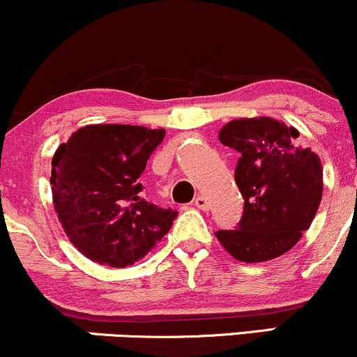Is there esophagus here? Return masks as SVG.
<instances>
[{
    "instance_id": "obj_1",
    "label": "esophagus",
    "mask_w": 357,
    "mask_h": 357,
    "mask_svg": "<svg viewBox=\"0 0 357 357\" xmlns=\"http://www.w3.org/2000/svg\"><path fill=\"white\" fill-rule=\"evenodd\" d=\"M195 206H197V208H199V210L206 211V210H210V202L205 197H203V195H198V197L195 198Z\"/></svg>"
}]
</instances>
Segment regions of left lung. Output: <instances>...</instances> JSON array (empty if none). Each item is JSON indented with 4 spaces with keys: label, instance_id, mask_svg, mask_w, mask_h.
<instances>
[{
    "label": "left lung",
    "instance_id": "8db88e82",
    "mask_svg": "<svg viewBox=\"0 0 357 357\" xmlns=\"http://www.w3.org/2000/svg\"><path fill=\"white\" fill-rule=\"evenodd\" d=\"M298 130L256 116L223 125L218 140L241 154L236 183L244 213L236 230L215 232L223 249L242 262H264L288 252L310 229L324 191L320 158L296 146Z\"/></svg>",
    "mask_w": 357,
    "mask_h": 357
}]
</instances>
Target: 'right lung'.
<instances>
[{
	"instance_id": "obj_1",
	"label": "right lung",
	"mask_w": 357,
	"mask_h": 357,
	"mask_svg": "<svg viewBox=\"0 0 357 357\" xmlns=\"http://www.w3.org/2000/svg\"><path fill=\"white\" fill-rule=\"evenodd\" d=\"M164 135V128L86 125L57 147L50 174L54 210L88 259L127 268L169 232L178 211L140 195V176Z\"/></svg>"
}]
</instances>
